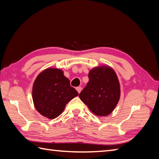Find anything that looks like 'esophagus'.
<instances>
[{
    "mask_svg": "<svg viewBox=\"0 0 159 159\" xmlns=\"http://www.w3.org/2000/svg\"><path fill=\"white\" fill-rule=\"evenodd\" d=\"M76 90L77 91V92L80 93L82 91V87H76Z\"/></svg>",
    "mask_w": 159,
    "mask_h": 159,
    "instance_id": "1",
    "label": "esophagus"
}]
</instances>
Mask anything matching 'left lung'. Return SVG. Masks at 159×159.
I'll return each instance as SVG.
<instances>
[{
	"label": "left lung",
	"mask_w": 159,
	"mask_h": 159,
	"mask_svg": "<svg viewBox=\"0 0 159 159\" xmlns=\"http://www.w3.org/2000/svg\"><path fill=\"white\" fill-rule=\"evenodd\" d=\"M89 82L79 97L94 115L106 116L113 112L120 98V84L109 66H97L89 73Z\"/></svg>",
	"instance_id": "1"
}]
</instances>
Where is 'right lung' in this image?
I'll return each instance as SVG.
<instances>
[{"mask_svg":"<svg viewBox=\"0 0 159 159\" xmlns=\"http://www.w3.org/2000/svg\"><path fill=\"white\" fill-rule=\"evenodd\" d=\"M62 70L48 68L39 74L33 85L32 98L36 110L49 119L57 118L66 104L78 96Z\"/></svg>","mask_w":159,"mask_h":159,"instance_id":"right-lung-1","label":"right lung"}]
</instances>
